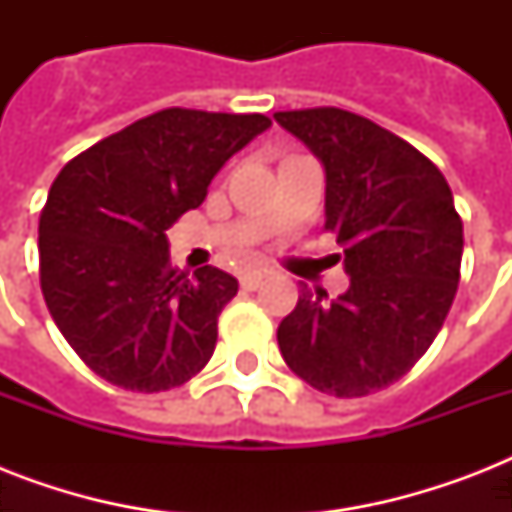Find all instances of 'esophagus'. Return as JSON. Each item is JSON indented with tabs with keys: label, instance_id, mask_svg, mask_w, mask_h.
<instances>
[{
	"label": "esophagus",
	"instance_id": "34e87169",
	"mask_svg": "<svg viewBox=\"0 0 512 512\" xmlns=\"http://www.w3.org/2000/svg\"><path fill=\"white\" fill-rule=\"evenodd\" d=\"M263 279H265V271H244L239 276L241 289H257L260 284H263Z\"/></svg>",
	"mask_w": 512,
	"mask_h": 512
}]
</instances>
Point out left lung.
I'll use <instances>...</instances> for the list:
<instances>
[{"label": "left lung", "mask_w": 512, "mask_h": 512, "mask_svg": "<svg viewBox=\"0 0 512 512\" xmlns=\"http://www.w3.org/2000/svg\"><path fill=\"white\" fill-rule=\"evenodd\" d=\"M327 170V223L348 292L305 287L279 324L292 372L337 398L401 380L436 340L460 284L462 220L436 164L364 116L321 106L279 111Z\"/></svg>", "instance_id": "obj_1"}]
</instances>
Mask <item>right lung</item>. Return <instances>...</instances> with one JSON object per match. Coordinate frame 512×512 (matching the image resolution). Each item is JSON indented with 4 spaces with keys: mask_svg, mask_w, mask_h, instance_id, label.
I'll list each match as a JSON object with an SVG mask.
<instances>
[{
    "mask_svg": "<svg viewBox=\"0 0 512 512\" xmlns=\"http://www.w3.org/2000/svg\"><path fill=\"white\" fill-rule=\"evenodd\" d=\"M271 127L263 114L164 108L60 170L39 217V281L60 335L92 372L132 393L183 385L215 353L231 273L170 265L167 228Z\"/></svg>",
    "mask_w": 512,
    "mask_h": 512,
    "instance_id": "obj_1",
    "label": "right lung"
}]
</instances>
